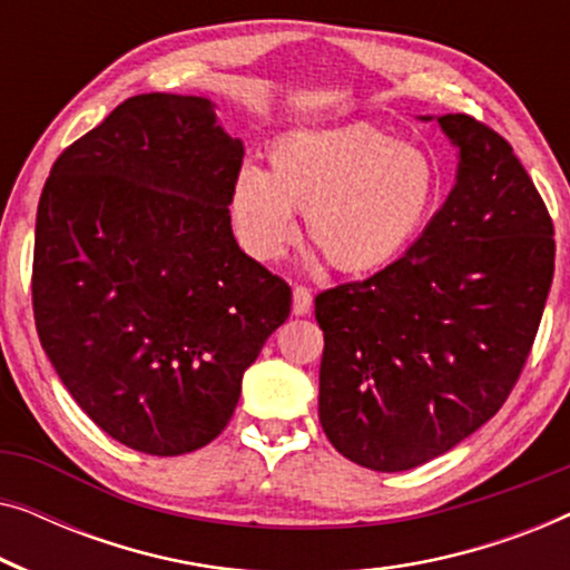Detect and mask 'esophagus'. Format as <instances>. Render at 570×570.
<instances>
[{
    "label": "esophagus",
    "mask_w": 570,
    "mask_h": 570,
    "mask_svg": "<svg viewBox=\"0 0 570 570\" xmlns=\"http://www.w3.org/2000/svg\"><path fill=\"white\" fill-rule=\"evenodd\" d=\"M311 303H314V295L306 285H295L293 287V314L295 316H306L311 311Z\"/></svg>",
    "instance_id": "1"
}]
</instances>
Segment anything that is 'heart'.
<instances>
[{"mask_svg": "<svg viewBox=\"0 0 570 570\" xmlns=\"http://www.w3.org/2000/svg\"><path fill=\"white\" fill-rule=\"evenodd\" d=\"M441 168L417 142L345 127L298 131L269 150V174L240 170L233 191L238 236L256 259H277L306 213L311 244L350 275L400 259L431 220Z\"/></svg>", "mask_w": 570, "mask_h": 570, "instance_id": "obj_1", "label": "heart"}]
</instances>
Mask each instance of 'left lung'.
<instances>
[{
	"label": "left lung",
	"mask_w": 570,
	"mask_h": 570,
	"mask_svg": "<svg viewBox=\"0 0 570 570\" xmlns=\"http://www.w3.org/2000/svg\"><path fill=\"white\" fill-rule=\"evenodd\" d=\"M439 124L459 168L423 236L368 279L316 295L318 420L342 456L376 472L446 454L503 407L556 269L548 207L513 147L466 114Z\"/></svg>",
	"instance_id": "obj_1"
}]
</instances>
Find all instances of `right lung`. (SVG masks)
Wrapping results in <instances>:
<instances>
[{"label":"right lung","instance_id":"add662e5","mask_svg":"<svg viewBox=\"0 0 570 570\" xmlns=\"http://www.w3.org/2000/svg\"><path fill=\"white\" fill-rule=\"evenodd\" d=\"M244 142L215 104L145 92L69 145L36 215L33 314L85 415L124 446H207L291 316V287L230 228Z\"/></svg>","mask_w":570,"mask_h":570}]
</instances>
